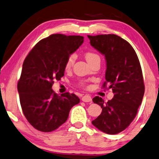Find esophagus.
<instances>
[{
	"mask_svg": "<svg viewBox=\"0 0 159 159\" xmlns=\"http://www.w3.org/2000/svg\"><path fill=\"white\" fill-rule=\"evenodd\" d=\"M82 101L84 102H92V97L89 95H84L82 97Z\"/></svg>",
	"mask_w": 159,
	"mask_h": 159,
	"instance_id": "34e87169",
	"label": "esophagus"
}]
</instances>
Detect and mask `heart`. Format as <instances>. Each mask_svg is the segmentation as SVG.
<instances>
[{"label": "heart", "mask_w": 159, "mask_h": 159, "mask_svg": "<svg viewBox=\"0 0 159 159\" xmlns=\"http://www.w3.org/2000/svg\"><path fill=\"white\" fill-rule=\"evenodd\" d=\"M85 58L87 62L91 64V63L94 62V60H100V58H99V56L98 54H97L96 53L94 52H87L85 53ZM75 55L72 54L70 55L68 57V58L67 59V61L66 62H65V67L66 70H70L71 68L72 67H73V65L74 64V62H75ZM78 85L80 86H82V87H84V86H86V84L84 83L83 81H81L79 82V84H78Z\"/></svg>", "instance_id": "obj_1"}]
</instances>
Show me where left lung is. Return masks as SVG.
Segmentation results:
<instances>
[{
  "instance_id": "obj_1",
  "label": "left lung",
  "mask_w": 159,
  "mask_h": 159,
  "mask_svg": "<svg viewBox=\"0 0 159 159\" xmlns=\"http://www.w3.org/2000/svg\"><path fill=\"white\" fill-rule=\"evenodd\" d=\"M93 47L104 54L107 62L105 81L114 94L105 102L98 96L93 98L102 111L92 123L108 134L124 131L134 119L143 100L145 85L139 59L131 44L114 34L88 35Z\"/></svg>"
}]
</instances>
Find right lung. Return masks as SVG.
I'll use <instances>...</instances> for the list:
<instances>
[{"instance_id": "add662e5", "label": "right lung", "mask_w": 159, "mask_h": 159, "mask_svg": "<svg viewBox=\"0 0 159 159\" xmlns=\"http://www.w3.org/2000/svg\"><path fill=\"white\" fill-rule=\"evenodd\" d=\"M84 37L53 34L32 48L22 65L17 84L20 105L28 122L37 130L50 132L66 121L72 107L80 99L69 92L52 90L54 81L64 76L70 54L83 43Z\"/></svg>"}]
</instances>
